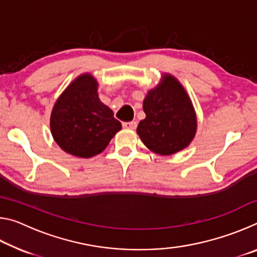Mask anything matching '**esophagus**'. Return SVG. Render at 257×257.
<instances>
[{
  "label": "esophagus",
  "mask_w": 257,
  "mask_h": 257,
  "mask_svg": "<svg viewBox=\"0 0 257 257\" xmlns=\"http://www.w3.org/2000/svg\"><path fill=\"white\" fill-rule=\"evenodd\" d=\"M122 125H123V128H125V129L134 130V129H136V127H137V122H136V121H129V122H123Z\"/></svg>",
  "instance_id": "obj_1"
}]
</instances>
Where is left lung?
I'll list each match as a JSON object with an SVG mask.
<instances>
[{
    "label": "left lung",
    "instance_id": "obj_1",
    "mask_svg": "<svg viewBox=\"0 0 257 257\" xmlns=\"http://www.w3.org/2000/svg\"><path fill=\"white\" fill-rule=\"evenodd\" d=\"M145 119L137 134L150 151L172 155L188 147L197 130L196 112L188 93L170 73H163L143 101Z\"/></svg>",
    "mask_w": 257,
    "mask_h": 257
}]
</instances>
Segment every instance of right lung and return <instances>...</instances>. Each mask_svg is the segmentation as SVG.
<instances>
[{"label":"right lung","instance_id":"obj_1","mask_svg":"<svg viewBox=\"0 0 257 257\" xmlns=\"http://www.w3.org/2000/svg\"><path fill=\"white\" fill-rule=\"evenodd\" d=\"M98 82L81 73L56 99L51 112V134L68 154L89 159L106 149L122 125L98 97Z\"/></svg>","mask_w":257,"mask_h":257}]
</instances>
